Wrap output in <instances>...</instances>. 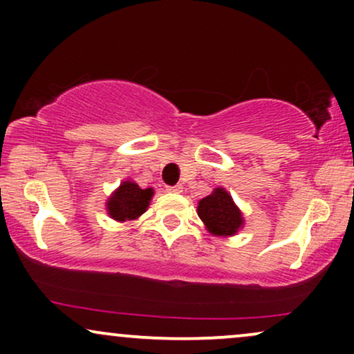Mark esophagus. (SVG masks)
<instances>
[{
  "label": "esophagus",
  "instance_id": "34e87169",
  "mask_svg": "<svg viewBox=\"0 0 354 354\" xmlns=\"http://www.w3.org/2000/svg\"><path fill=\"white\" fill-rule=\"evenodd\" d=\"M169 191V193H181L183 191V186L181 185H174V186H168V188H166Z\"/></svg>",
  "mask_w": 354,
  "mask_h": 354
}]
</instances>
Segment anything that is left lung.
I'll use <instances>...</instances> for the list:
<instances>
[{"mask_svg":"<svg viewBox=\"0 0 354 354\" xmlns=\"http://www.w3.org/2000/svg\"><path fill=\"white\" fill-rule=\"evenodd\" d=\"M198 216L209 233L216 236H231L241 228L243 218L228 191L216 188L209 196L198 203Z\"/></svg>","mask_w":354,"mask_h":354,"instance_id":"8db88e82","label":"left lung"}]
</instances>
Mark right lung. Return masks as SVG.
<instances>
[{"label":"right lung","mask_w":354,"mask_h":354,"mask_svg":"<svg viewBox=\"0 0 354 354\" xmlns=\"http://www.w3.org/2000/svg\"><path fill=\"white\" fill-rule=\"evenodd\" d=\"M153 196V189H141L136 183L124 181L118 191L109 198L106 208L108 214L116 221L135 219L143 214L148 208L149 200Z\"/></svg>","instance_id":"obj_1"}]
</instances>
